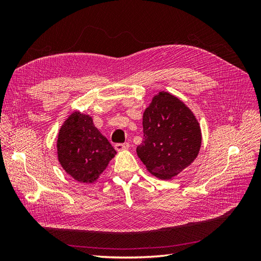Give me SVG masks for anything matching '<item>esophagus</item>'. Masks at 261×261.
<instances>
[{
  "mask_svg": "<svg viewBox=\"0 0 261 261\" xmlns=\"http://www.w3.org/2000/svg\"><path fill=\"white\" fill-rule=\"evenodd\" d=\"M114 148L117 150V151H122V150L128 149L129 148V144L128 143H124V144H115Z\"/></svg>",
  "mask_w": 261,
  "mask_h": 261,
  "instance_id": "obj_1",
  "label": "esophagus"
}]
</instances>
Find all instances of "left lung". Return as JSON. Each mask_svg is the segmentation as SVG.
Returning <instances> with one entry per match:
<instances>
[{
  "label": "left lung",
  "instance_id": "8db88e82",
  "mask_svg": "<svg viewBox=\"0 0 261 261\" xmlns=\"http://www.w3.org/2000/svg\"><path fill=\"white\" fill-rule=\"evenodd\" d=\"M144 140L137 154L150 173L169 179L188 167L199 152L198 121L183 102L160 92L144 113Z\"/></svg>",
  "mask_w": 261,
  "mask_h": 261
}]
</instances>
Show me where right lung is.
Wrapping results in <instances>:
<instances>
[{
  "label": "right lung",
  "mask_w": 261,
  "mask_h": 261,
  "mask_svg": "<svg viewBox=\"0 0 261 261\" xmlns=\"http://www.w3.org/2000/svg\"><path fill=\"white\" fill-rule=\"evenodd\" d=\"M116 153L88 115L75 112L62 126L58 139L59 161L70 176L92 183Z\"/></svg>",
  "instance_id": "1"
}]
</instances>
